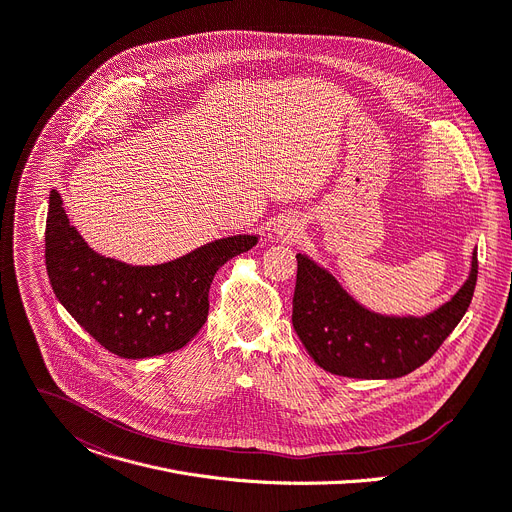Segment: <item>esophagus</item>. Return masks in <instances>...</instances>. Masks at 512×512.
Listing matches in <instances>:
<instances>
[{
  "instance_id": "obj_1",
  "label": "esophagus",
  "mask_w": 512,
  "mask_h": 512,
  "mask_svg": "<svg viewBox=\"0 0 512 512\" xmlns=\"http://www.w3.org/2000/svg\"><path fill=\"white\" fill-rule=\"evenodd\" d=\"M300 226L294 222V220H282L280 224L275 226V232L280 237H284V239H288V241H294V239H298V235H300Z\"/></svg>"
}]
</instances>
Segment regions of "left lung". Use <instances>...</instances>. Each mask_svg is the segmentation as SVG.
Returning a JSON list of instances; mask_svg holds the SVG:
<instances>
[{"label": "left lung", "mask_w": 512, "mask_h": 512, "mask_svg": "<svg viewBox=\"0 0 512 512\" xmlns=\"http://www.w3.org/2000/svg\"><path fill=\"white\" fill-rule=\"evenodd\" d=\"M292 324L322 369L361 380L402 378L433 357L466 314L476 280L478 251L455 296L425 316H390L359 304L308 255L298 253Z\"/></svg>", "instance_id": "left-lung-1"}]
</instances>
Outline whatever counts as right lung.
Returning a JSON list of instances; mask_svg holds the SVG:
<instances>
[{"instance_id": "right-lung-1", "label": "right lung", "mask_w": 512, "mask_h": 512, "mask_svg": "<svg viewBox=\"0 0 512 512\" xmlns=\"http://www.w3.org/2000/svg\"><path fill=\"white\" fill-rule=\"evenodd\" d=\"M259 235L224 237L159 265H130L91 249L63 208L49 198L46 271L67 312L110 353L145 359L188 345L208 318L216 271L253 249Z\"/></svg>"}]
</instances>
